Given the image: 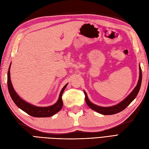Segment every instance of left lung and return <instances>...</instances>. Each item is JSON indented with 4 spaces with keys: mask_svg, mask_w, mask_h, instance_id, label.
I'll return each instance as SVG.
<instances>
[{
    "mask_svg": "<svg viewBox=\"0 0 149 149\" xmlns=\"http://www.w3.org/2000/svg\"><path fill=\"white\" fill-rule=\"evenodd\" d=\"M142 78V70L141 66H139V79L136 88L133 89V91L130 93L129 94V96L127 97H126L123 101H121L120 102H119L118 104H116L115 106L111 107H101L97 106L96 104H94L93 103H92L89 100L86 93L84 91V93L85 94L86 102L87 105L91 108V109L96 111L98 113H100L103 115H112L118 113V112L125 109V108L133 101L134 99L136 97L141 86Z\"/></svg>",
    "mask_w": 149,
    "mask_h": 149,
    "instance_id": "1",
    "label": "left lung"
}]
</instances>
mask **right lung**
I'll use <instances>...</instances> for the list:
<instances>
[{
    "label": "right lung",
    "mask_w": 149,
    "mask_h": 149,
    "mask_svg": "<svg viewBox=\"0 0 149 149\" xmlns=\"http://www.w3.org/2000/svg\"><path fill=\"white\" fill-rule=\"evenodd\" d=\"M10 66L11 65H10L7 74L8 89L12 100L20 109L25 112L26 113H27L30 116L35 117V118H48V117L55 115L58 112H59L61 109L63 104V102L61 98L62 94L63 93L64 90L66 88L68 84H66L61 89V91L60 93L59 98H58L57 102L55 104L48 107L35 106L31 104L29 102H26L24 100H22V99L17 94L14 89H13L10 80Z\"/></svg>",
    "instance_id": "1"
}]
</instances>
